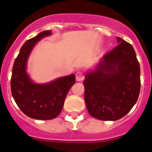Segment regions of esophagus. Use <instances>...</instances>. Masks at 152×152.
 Returning <instances> with one entry per match:
<instances>
[{"label":"esophagus","mask_w":152,"mask_h":152,"mask_svg":"<svg viewBox=\"0 0 152 152\" xmlns=\"http://www.w3.org/2000/svg\"><path fill=\"white\" fill-rule=\"evenodd\" d=\"M83 78H84V76H83V73L82 72H77L76 73V80L77 81H81L83 80Z\"/></svg>","instance_id":"34e87169"}]
</instances>
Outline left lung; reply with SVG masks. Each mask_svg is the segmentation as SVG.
Masks as SVG:
<instances>
[{
    "label": "left lung",
    "instance_id": "obj_1",
    "mask_svg": "<svg viewBox=\"0 0 152 152\" xmlns=\"http://www.w3.org/2000/svg\"><path fill=\"white\" fill-rule=\"evenodd\" d=\"M118 45L87 72L84 99L88 112L102 121H116L133 107L140 91V69L131 44L117 37Z\"/></svg>",
    "mask_w": 152,
    "mask_h": 152
}]
</instances>
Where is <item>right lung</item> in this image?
I'll return each instance as SVG.
<instances>
[{
  "instance_id": "obj_1",
  "label": "right lung",
  "mask_w": 152,
  "mask_h": 152,
  "mask_svg": "<svg viewBox=\"0 0 152 152\" xmlns=\"http://www.w3.org/2000/svg\"><path fill=\"white\" fill-rule=\"evenodd\" d=\"M50 31H44L26 41L15 58L11 78L12 95L19 108L27 117L50 120L59 115L69 89L76 82L75 75L62 76L46 83H36L27 72V60L34 46Z\"/></svg>"
}]
</instances>
